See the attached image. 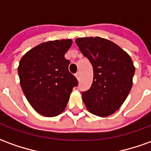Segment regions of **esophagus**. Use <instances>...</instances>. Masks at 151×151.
I'll use <instances>...</instances> for the list:
<instances>
[{
    "label": "esophagus",
    "mask_w": 151,
    "mask_h": 151,
    "mask_svg": "<svg viewBox=\"0 0 151 151\" xmlns=\"http://www.w3.org/2000/svg\"><path fill=\"white\" fill-rule=\"evenodd\" d=\"M75 77L78 81H79V80H80V73H76Z\"/></svg>",
    "instance_id": "obj_1"
}]
</instances>
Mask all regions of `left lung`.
Instances as JSON below:
<instances>
[{"label":"left lung","instance_id":"1","mask_svg":"<svg viewBox=\"0 0 151 151\" xmlns=\"http://www.w3.org/2000/svg\"><path fill=\"white\" fill-rule=\"evenodd\" d=\"M81 52L93 67V82L82 100L91 113L111 116L121 107L129 94L135 67L129 55L116 43L101 37L76 39Z\"/></svg>","mask_w":151,"mask_h":151}]
</instances>
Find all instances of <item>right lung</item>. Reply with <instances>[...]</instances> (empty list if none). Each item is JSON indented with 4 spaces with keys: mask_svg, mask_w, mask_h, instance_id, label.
<instances>
[{
    "mask_svg": "<svg viewBox=\"0 0 151 151\" xmlns=\"http://www.w3.org/2000/svg\"><path fill=\"white\" fill-rule=\"evenodd\" d=\"M72 43L70 39L43 42L20 60L18 72L22 90L31 107L43 116L61 113L73 88L78 86L69 72L70 62L65 58Z\"/></svg>",
    "mask_w": 151,
    "mask_h": 151,
    "instance_id": "1",
    "label": "right lung"
}]
</instances>
